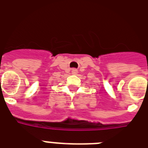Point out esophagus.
<instances>
[{"label":"esophagus","mask_w":148,"mask_h":148,"mask_svg":"<svg viewBox=\"0 0 148 148\" xmlns=\"http://www.w3.org/2000/svg\"><path fill=\"white\" fill-rule=\"evenodd\" d=\"M77 73H78V70H77L76 69H72V73H73V74L75 75V74H77Z\"/></svg>","instance_id":"1"}]
</instances>
